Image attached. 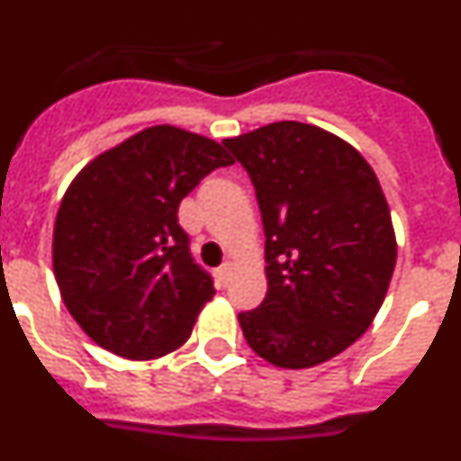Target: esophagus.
I'll return each mask as SVG.
<instances>
[{
	"label": "esophagus",
	"mask_w": 461,
	"mask_h": 461,
	"mask_svg": "<svg viewBox=\"0 0 461 461\" xmlns=\"http://www.w3.org/2000/svg\"><path fill=\"white\" fill-rule=\"evenodd\" d=\"M219 279H221V284H228L230 281V275H233V263L230 260H226L223 266H219Z\"/></svg>",
	"instance_id": "obj_1"
}]
</instances>
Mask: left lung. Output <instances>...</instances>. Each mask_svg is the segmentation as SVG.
<instances>
[{
    "label": "left lung",
    "instance_id": "left-lung-1",
    "mask_svg": "<svg viewBox=\"0 0 461 461\" xmlns=\"http://www.w3.org/2000/svg\"><path fill=\"white\" fill-rule=\"evenodd\" d=\"M223 145L251 177L266 230L267 295L238 313L244 339L286 369L339 356L372 325L397 260L372 166L303 122H275Z\"/></svg>",
    "mask_w": 461,
    "mask_h": 461
}]
</instances>
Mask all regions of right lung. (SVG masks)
Instances as JSON below:
<instances>
[{
    "instance_id": "right-lung-1",
    "label": "right lung",
    "mask_w": 461,
    "mask_h": 461,
    "mask_svg": "<svg viewBox=\"0 0 461 461\" xmlns=\"http://www.w3.org/2000/svg\"><path fill=\"white\" fill-rule=\"evenodd\" d=\"M230 164L219 142L161 124L99 154L71 182L52 267L64 304L101 348L152 360L189 339L214 281L191 256L177 207Z\"/></svg>"
}]
</instances>
